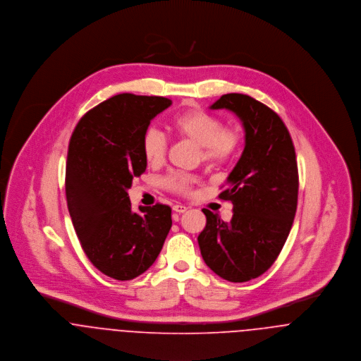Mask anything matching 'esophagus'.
<instances>
[{
  "instance_id": "34e87169",
  "label": "esophagus",
  "mask_w": 361,
  "mask_h": 361,
  "mask_svg": "<svg viewBox=\"0 0 361 361\" xmlns=\"http://www.w3.org/2000/svg\"><path fill=\"white\" fill-rule=\"evenodd\" d=\"M173 210H174L176 213H180V214H181V213H185V212H187V207L183 206V204H174V206H173Z\"/></svg>"
}]
</instances>
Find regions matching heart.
<instances>
[{"label":"heart","mask_w":361,"mask_h":361,"mask_svg":"<svg viewBox=\"0 0 361 361\" xmlns=\"http://www.w3.org/2000/svg\"><path fill=\"white\" fill-rule=\"evenodd\" d=\"M167 127L176 137L197 144L198 158L213 167L228 164L238 155L242 145V131L238 126H224L219 116L202 109H191L173 116ZM167 149L169 144L161 131L149 128L144 133L141 151L148 164L161 166ZM198 181L194 174L171 173L163 180V185L176 194L188 195Z\"/></svg>","instance_id":"1"}]
</instances>
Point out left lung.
Segmentation results:
<instances>
[{
	"label": "left lung",
	"instance_id": "8db88e82",
	"mask_svg": "<svg viewBox=\"0 0 361 361\" xmlns=\"http://www.w3.org/2000/svg\"><path fill=\"white\" fill-rule=\"evenodd\" d=\"M210 109H228L240 118L245 148L219 195L231 200L233 219L226 223L202 210L200 255L219 277L245 282L273 266L293 224L299 190L295 147L280 116L249 95L226 94Z\"/></svg>",
	"mask_w": 361,
	"mask_h": 361
}]
</instances>
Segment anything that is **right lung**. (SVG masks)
Segmentation results:
<instances>
[{
	"instance_id": "add662e5",
	"label": "right lung",
	"mask_w": 361,
	"mask_h": 361,
	"mask_svg": "<svg viewBox=\"0 0 361 361\" xmlns=\"http://www.w3.org/2000/svg\"><path fill=\"white\" fill-rule=\"evenodd\" d=\"M170 105L164 97L115 95L88 111L69 141L65 190L72 223L90 262L115 280L145 273L171 228L170 206H140L135 213L127 194L147 169L142 135Z\"/></svg>"
}]
</instances>
